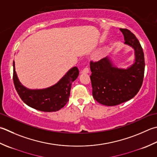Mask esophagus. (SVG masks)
I'll list each match as a JSON object with an SVG mask.
<instances>
[{
  "label": "esophagus",
  "instance_id": "1",
  "mask_svg": "<svg viewBox=\"0 0 157 157\" xmlns=\"http://www.w3.org/2000/svg\"><path fill=\"white\" fill-rule=\"evenodd\" d=\"M82 73H89V69H88V67H85V68L82 71Z\"/></svg>",
  "mask_w": 157,
  "mask_h": 157
}]
</instances>
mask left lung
I'll use <instances>...</instances> for the list:
<instances>
[{
  "instance_id": "left-lung-1",
  "label": "left lung",
  "mask_w": 157,
  "mask_h": 157,
  "mask_svg": "<svg viewBox=\"0 0 157 157\" xmlns=\"http://www.w3.org/2000/svg\"><path fill=\"white\" fill-rule=\"evenodd\" d=\"M124 35V44L135 51L133 64L127 69L118 68L107 56L98 62L90 61V80L93 96L97 102L114 106L133 98L142 86L145 62L143 49L133 33L120 29Z\"/></svg>"
}]
</instances>
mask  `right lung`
Segmentation results:
<instances>
[{
  "label": "right lung",
  "instance_id": "obj_1",
  "mask_svg": "<svg viewBox=\"0 0 157 157\" xmlns=\"http://www.w3.org/2000/svg\"><path fill=\"white\" fill-rule=\"evenodd\" d=\"M79 75L77 67L69 69L56 84L43 89H29L21 84L17 78L13 61V83L21 99L27 105L41 112H56L66 105L73 82Z\"/></svg>",
  "mask_w": 157,
  "mask_h": 157
}]
</instances>
